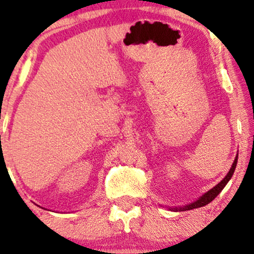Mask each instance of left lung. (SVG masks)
Masks as SVG:
<instances>
[{
    "instance_id": "8db88e82",
    "label": "left lung",
    "mask_w": 254,
    "mask_h": 254,
    "mask_svg": "<svg viewBox=\"0 0 254 254\" xmlns=\"http://www.w3.org/2000/svg\"><path fill=\"white\" fill-rule=\"evenodd\" d=\"M237 164H238V155L235 156L234 159V162H233L232 167H230V170L228 173H227V176L223 178L222 180H221L220 183L217 184L216 186H214V188L211 189V190H209L208 192H205V193L202 194L198 199L194 200V202H192L190 204H186V205H183V206H174V208H170V210H174V211H186V210H192V209H197V208H200V206H204L206 205V204H209L211 202V200H214L215 198L217 197V194H220V192L223 190L224 186L228 184V182L230 180V178L233 177V174H234V171H235V167H237Z\"/></svg>"
}]
</instances>
